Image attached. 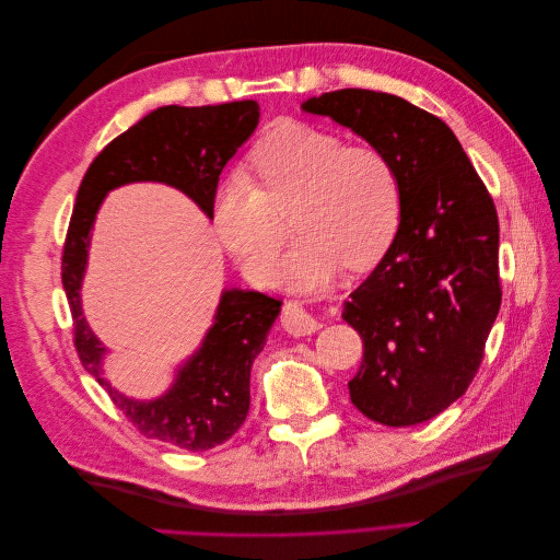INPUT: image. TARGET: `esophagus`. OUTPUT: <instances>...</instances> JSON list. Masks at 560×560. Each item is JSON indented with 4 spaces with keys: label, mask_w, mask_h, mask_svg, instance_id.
<instances>
[{
    "label": "esophagus",
    "mask_w": 560,
    "mask_h": 560,
    "mask_svg": "<svg viewBox=\"0 0 560 560\" xmlns=\"http://www.w3.org/2000/svg\"><path fill=\"white\" fill-rule=\"evenodd\" d=\"M282 327L294 336H308L322 327V322L313 317L303 301H284L282 306Z\"/></svg>",
    "instance_id": "1"
}]
</instances>
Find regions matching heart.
<instances>
[{
	"mask_svg": "<svg viewBox=\"0 0 560 560\" xmlns=\"http://www.w3.org/2000/svg\"><path fill=\"white\" fill-rule=\"evenodd\" d=\"M261 186L233 173L217 186L212 224L219 241L254 282H268L292 217L301 241L287 254L282 278L296 290L327 284L341 266L366 270L393 245L401 222V184L376 147L306 124L276 128L254 151Z\"/></svg>",
	"mask_w": 560,
	"mask_h": 560,
	"instance_id": "heart-1",
	"label": "heart"
}]
</instances>
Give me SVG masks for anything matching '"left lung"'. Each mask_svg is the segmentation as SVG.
I'll list each match as a JSON object with an SVG mask.
<instances>
[{
  "mask_svg": "<svg viewBox=\"0 0 560 560\" xmlns=\"http://www.w3.org/2000/svg\"><path fill=\"white\" fill-rule=\"evenodd\" d=\"M301 109L358 132L399 175V231L343 306L364 343L348 387L366 418L418 425L465 395L500 311L493 198L453 130L404 97L343 89Z\"/></svg>",
  "mask_w": 560,
  "mask_h": 560,
  "instance_id": "1",
  "label": "left lung"
}]
</instances>
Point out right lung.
<instances>
[{"label": "right lung", "instance_id": "right-lung-1", "mask_svg": "<svg viewBox=\"0 0 560 560\" xmlns=\"http://www.w3.org/2000/svg\"><path fill=\"white\" fill-rule=\"evenodd\" d=\"M259 124L254 100L206 107L167 105L118 135L91 163L79 186L62 249V287L74 319V346L83 369L144 436L184 448L224 444L247 418L249 371L266 346L282 301L249 290H224L200 348L177 369L165 395L140 401L118 393L103 376L107 348L81 311V282L91 231L105 196L132 182L175 186L212 219V198L224 165Z\"/></svg>", "mask_w": 560, "mask_h": 560}]
</instances>
